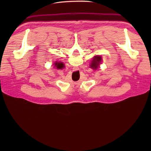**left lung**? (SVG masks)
Segmentation results:
<instances>
[{"instance_id":"left-lung-1","label":"left lung","mask_w":151,"mask_h":151,"mask_svg":"<svg viewBox=\"0 0 151 151\" xmlns=\"http://www.w3.org/2000/svg\"><path fill=\"white\" fill-rule=\"evenodd\" d=\"M101 62V57L95 56V57H94L92 63H91L90 66L91 68H94V69H96Z\"/></svg>"}]
</instances>
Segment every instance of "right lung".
Instances as JSON below:
<instances>
[{"label": "right lung", "instance_id": "obj_1", "mask_svg": "<svg viewBox=\"0 0 151 151\" xmlns=\"http://www.w3.org/2000/svg\"><path fill=\"white\" fill-rule=\"evenodd\" d=\"M55 65L57 67V68H58V69H60V68H63V63H62V62H56L55 63Z\"/></svg>", "mask_w": 151, "mask_h": 151}]
</instances>
